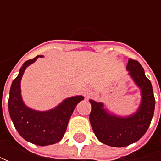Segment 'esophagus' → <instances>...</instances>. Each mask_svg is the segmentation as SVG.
Here are the masks:
<instances>
[{
	"label": "esophagus",
	"instance_id": "34e87169",
	"mask_svg": "<svg viewBox=\"0 0 161 161\" xmlns=\"http://www.w3.org/2000/svg\"><path fill=\"white\" fill-rule=\"evenodd\" d=\"M83 93L85 96L88 97L90 93H91V90H90V88H86V89H84L83 90Z\"/></svg>",
	"mask_w": 161,
	"mask_h": 161
}]
</instances>
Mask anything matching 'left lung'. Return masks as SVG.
Instances as JSON below:
<instances>
[{
    "label": "left lung",
    "instance_id": "8db88e82",
    "mask_svg": "<svg viewBox=\"0 0 161 161\" xmlns=\"http://www.w3.org/2000/svg\"><path fill=\"white\" fill-rule=\"evenodd\" d=\"M126 70L134 83L141 90V104L137 111L128 116L109 113L104 104L90 99V121L92 130L102 143L112 147H125L140 140L151 125L155 108L151 80L138 61L128 60Z\"/></svg>",
    "mask_w": 161,
    "mask_h": 161
}]
</instances>
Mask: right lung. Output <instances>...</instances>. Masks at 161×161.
I'll list each match as a JSON object with an SVG mask.
<instances>
[{"label":"right lung","mask_w":161,"mask_h":161,"mask_svg":"<svg viewBox=\"0 0 161 161\" xmlns=\"http://www.w3.org/2000/svg\"><path fill=\"white\" fill-rule=\"evenodd\" d=\"M38 57H43V55L28 60L21 66L19 75L10 87L8 108L11 121L22 138L36 145L47 146L62 140L74 108L84 97H68L48 111H37L27 107L22 100L20 81L26 68Z\"/></svg>","instance_id":"obj_1"}]
</instances>
